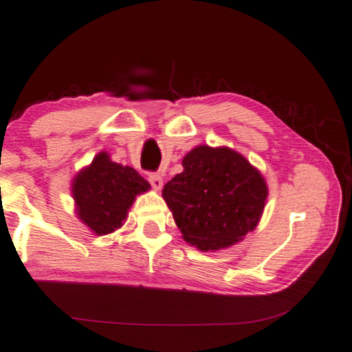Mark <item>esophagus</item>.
Wrapping results in <instances>:
<instances>
[{
    "instance_id": "obj_1",
    "label": "esophagus",
    "mask_w": 352,
    "mask_h": 352,
    "mask_svg": "<svg viewBox=\"0 0 352 352\" xmlns=\"http://www.w3.org/2000/svg\"><path fill=\"white\" fill-rule=\"evenodd\" d=\"M149 183H151V186L154 188V189H162L163 188V178H162V175L160 174H149Z\"/></svg>"
}]
</instances>
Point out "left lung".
I'll list each match as a JSON object with an SVG mask.
<instances>
[{"instance_id": "1", "label": "left lung", "mask_w": 352, "mask_h": 352, "mask_svg": "<svg viewBox=\"0 0 352 352\" xmlns=\"http://www.w3.org/2000/svg\"><path fill=\"white\" fill-rule=\"evenodd\" d=\"M266 197L263 175L245 157L209 146L184 155L183 172L163 189L183 239L200 251L229 248L254 231Z\"/></svg>"}]
</instances>
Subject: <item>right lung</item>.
Listing matches in <instances>:
<instances>
[{
	"mask_svg": "<svg viewBox=\"0 0 352 352\" xmlns=\"http://www.w3.org/2000/svg\"><path fill=\"white\" fill-rule=\"evenodd\" d=\"M149 189L151 184L135 169L113 163L109 154L100 152L74 178L76 215L97 235L111 234L123 226L135 197Z\"/></svg>",
	"mask_w": 352,
	"mask_h": 352,
	"instance_id": "1",
	"label": "right lung"
}]
</instances>
